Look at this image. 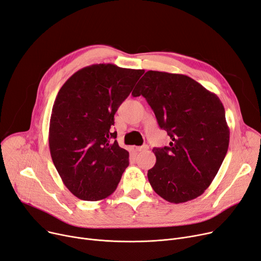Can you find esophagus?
<instances>
[{"label":"esophagus","mask_w":261,"mask_h":261,"mask_svg":"<svg viewBox=\"0 0 261 261\" xmlns=\"http://www.w3.org/2000/svg\"><path fill=\"white\" fill-rule=\"evenodd\" d=\"M146 150H148V145H146V144L141 145V146H136V151H138V152L146 151Z\"/></svg>","instance_id":"1"}]
</instances>
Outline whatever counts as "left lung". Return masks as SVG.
<instances>
[{
    "mask_svg": "<svg viewBox=\"0 0 261 261\" xmlns=\"http://www.w3.org/2000/svg\"><path fill=\"white\" fill-rule=\"evenodd\" d=\"M132 95L145 97L172 139L169 146L153 150L156 164L147 177L154 191L174 204L202 195L228 150L229 128L220 98L187 75L152 70Z\"/></svg>",
    "mask_w": 261,
    "mask_h": 261,
    "instance_id": "1",
    "label": "left lung"
}]
</instances>
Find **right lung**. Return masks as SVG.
Masks as SVG:
<instances>
[{"label":"right lung","instance_id":"right-lung-1","mask_svg":"<svg viewBox=\"0 0 261 261\" xmlns=\"http://www.w3.org/2000/svg\"><path fill=\"white\" fill-rule=\"evenodd\" d=\"M144 70L113 64L85 67L63 85L52 108L49 153L66 187L84 201H101L113 194L128 152L111 130L115 114Z\"/></svg>","mask_w":261,"mask_h":261}]
</instances>
